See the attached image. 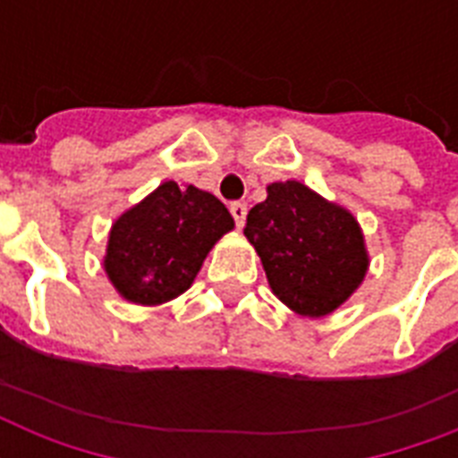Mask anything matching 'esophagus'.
<instances>
[{
	"mask_svg": "<svg viewBox=\"0 0 458 458\" xmlns=\"http://www.w3.org/2000/svg\"><path fill=\"white\" fill-rule=\"evenodd\" d=\"M230 214L235 218L237 228H242L244 221H247V204H242V201H233V204H230Z\"/></svg>",
	"mask_w": 458,
	"mask_h": 458,
	"instance_id": "esophagus-1",
	"label": "esophagus"
}]
</instances>
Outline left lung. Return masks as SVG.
<instances>
[{"mask_svg":"<svg viewBox=\"0 0 458 458\" xmlns=\"http://www.w3.org/2000/svg\"><path fill=\"white\" fill-rule=\"evenodd\" d=\"M247 214L273 294L300 316L320 318L340 309L369 273L363 230L349 208L327 201L300 180L271 182Z\"/></svg>","mask_w":458,"mask_h":458,"instance_id":"8db88e82","label":"left lung"}]
</instances>
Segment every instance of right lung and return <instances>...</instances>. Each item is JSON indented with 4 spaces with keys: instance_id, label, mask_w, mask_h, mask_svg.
<instances>
[{
    "instance_id": "1",
    "label": "right lung",
    "mask_w": 458,
    "mask_h": 458,
    "mask_svg": "<svg viewBox=\"0 0 458 458\" xmlns=\"http://www.w3.org/2000/svg\"><path fill=\"white\" fill-rule=\"evenodd\" d=\"M233 228L218 197L165 180L114 221L104 271L125 301L165 304L192 287L211 247Z\"/></svg>"
}]
</instances>
